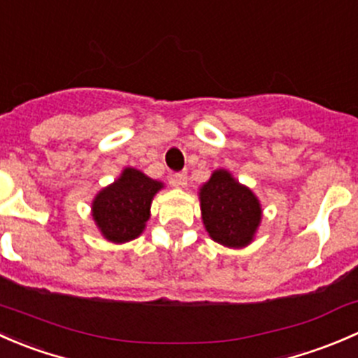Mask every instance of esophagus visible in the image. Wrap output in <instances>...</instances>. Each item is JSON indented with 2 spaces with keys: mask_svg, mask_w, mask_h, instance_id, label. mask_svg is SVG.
<instances>
[{
  "mask_svg": "<svg viewBox=\"0 0 358 358\" xmlns=\"http://www.w3.org/2000/svg\"><path fill=\"white\" fill-rule=\"evenodd\" d=\"M172 182H174V186L184 187L187 184V174L186 172H178V174L172 176Z\"/></svg>",
  "mask_w": 358,
  "mask_h": 358,
  "instance_id": "34e87169",
  "label": "esophagus"
}]
</instances>
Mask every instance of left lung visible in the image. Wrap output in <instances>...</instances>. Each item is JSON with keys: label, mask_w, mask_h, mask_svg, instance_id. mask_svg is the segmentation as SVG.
<instances>
[{"label": "left lung", "mask_w": 358, "mask_h": 358, "mask_svg": "<svg viewBox=\"0 0 358 358\" xmlns=\"http://www.w3.org/2000/svg\"><path fill=\"white\" fill-rule=\"evenodd\" d=\"M203 226L213 241L229 248H243L255 238L260 226L259 198L224 169L200 187Z\"/></svg>", "instance_id": "left-lung-1"}]
</instances>
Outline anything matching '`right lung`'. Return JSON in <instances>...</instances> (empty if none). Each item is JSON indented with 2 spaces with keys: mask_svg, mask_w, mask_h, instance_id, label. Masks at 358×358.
<instances>
[{
  "mask_svg": "<svg viewBox=\"0 0 358 358\" xmlns=\"http://www.w3.org/2000/svg\"><path fill=\"white\" fill-rule=\"evenodd\" d=\"M164 187L141 171L125 167L120 178L94 196L93 219L105 239L127 243L145 231L153 196Z\"/></svg>",
  "mask_w": 358,
  "mask_h": 358,
  "instance_id": "right-lung-1",
  "label": "right lung"
}]
</instances>
